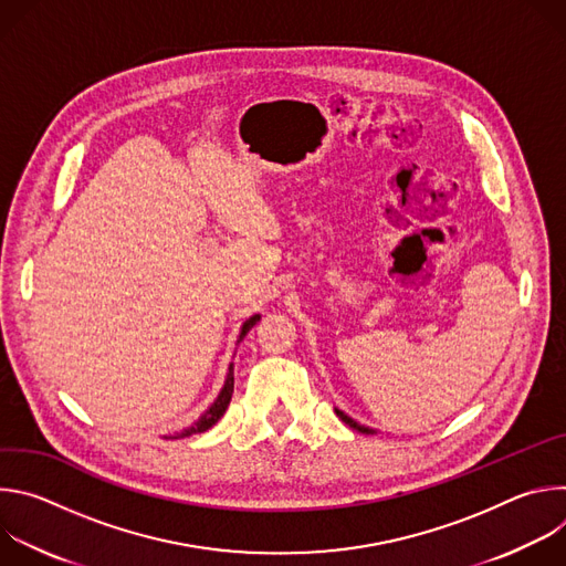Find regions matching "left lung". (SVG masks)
Listing matches in <instances>:
<instances>
[{"label": "left lung", "mask_w": 566, "mask_h": 566, "mask_svg": "<svg viewBox=\"0 0 566 566\" xmlns=\"http://www.w3.org/2000/svg\"><path fill=\"white\" fill-rule=\"evenodd\" d=\"M336 415H338V417H340V421H343V423H347L349 428H354V430H358V432H363V434H374V430H369V428H365V426L356 423V421H354L352 417H347L343 410H338V408H336Z\"/></svg>", "instance_id": "1"}]
</instances>
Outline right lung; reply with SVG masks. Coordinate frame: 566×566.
I'll return each instance as SVG.
<instances>
[{
    "label": "right lung",
    "mask_w": 566,
    "mask_h": 566,
    "mask_svg": "<svg viewBox=\"0 0 566 566\" xmlns=\"http://www.w3.org/2000/svg\"><path fill=\"white\" fill-rule=\"evenodd\" d=\"M258 319H260V315H253V317H249L244 325H241V332H239V340H244V336L258 325ZM237 340V343H239ZM232 389H234V367H232V363H230V367H228V376H226V382H223V387H221V391H219V396L214 398V402L212 406L201 415V419L197 421V423H192L190 428H184L181 432H175V434H170L168 439H186V437H190V434H199V432H206V430H210L221 417H223V412L228 410V402H230V398H232Z\"/></svg>",
    "instance_id": "add662e5"
}]
</instances>
